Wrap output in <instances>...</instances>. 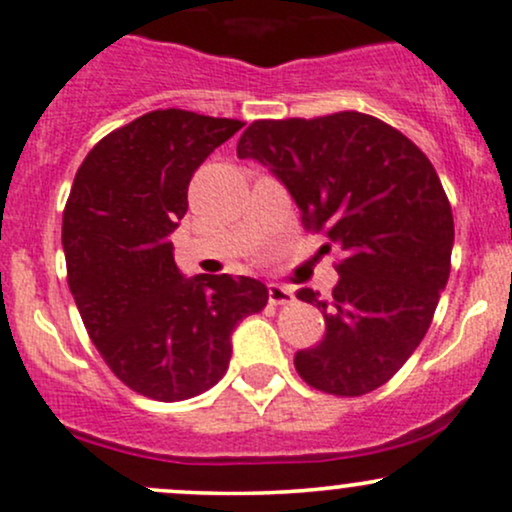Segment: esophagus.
I'll return each instance as SVG.
<instances>
[{
    "label": "esophagus",
    "instance_id": "34e87169",
    "mask_svg": "<svg viewBox=\"0 0 512 512\" xmlns=\"http://www.w3.org/2000/svg\"><path fill=\"white\" fill-rule=\"evenodd\" d=\"M267 292H270V304L274 306H282V304H289V301H294V289L282 287V284H270Z\"/></svg>",
    "mask_w": 512,
    "mask_h": 512
}]
</instances>
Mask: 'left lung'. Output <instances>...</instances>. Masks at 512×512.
I'll use <instances>...</instances> for the list:
<instances>
[{"label":"left lung","mask_w":512,"mask_h":512,"mask_svg":"<svg viewBox=\"0 0 512 512\" xmlns=\"http://www.w3.org/2000/svg\"><path fill=\"white\" fill-rule=\"evenodd\" d=\"M238 157L270 166L304 228L343 252L331 299L297 292L326 319L324 338L294 355L301 380L338 397L385 385L422 343L451 272L454 215L432 161L363 112L257 120Z\"/></svg>","instance_id":"1"}]
</instances>
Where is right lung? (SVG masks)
<instances>
[{
    "mask_svg": "<svg viewBox=\"0 0 512 512\" xmlns=\"http://www.w3.org/2000/svg\"><path fill=\"white\" fill-rule=\"evenodd\" d=\"M242 125L176 107L147 112L102 137L75 174L63 211L68 287L107 368L152 400H188L218 383L233 328L270 297L252 277L186 279L169 242L191 176Z\"/></svg>",
    "mask_w": 512,
    "mask_h": 512,
    "instance_id": "obj_1",
    "label": "right lung"
}]
</instances>
